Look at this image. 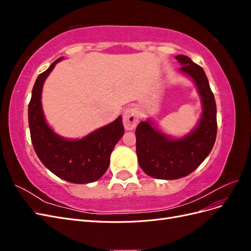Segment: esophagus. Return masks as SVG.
Here are the masks:
<instances>
[{
    "label": "esophagus",
    "mask_w": 251,
    "mask_h": 251,
    "mask_svg": "<svg viewBox=\"0 0 251 251\" xmlns=\"http://www.w3.org/2000/svg\"><path fill=\"white\" fill-rule=\"evenodd\" d=\"M140 113L137 108H128L124 113V126L126 130H133L137 126Z\"/></svg>",
    "instance_id": "1"
}]
</instances>
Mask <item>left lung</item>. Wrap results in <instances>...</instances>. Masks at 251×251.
<instances>
[{
	"mask_svg": "<svg viewBox=\"0 0 251 251\" xmlns=\"http://www.w3.org/2000/svg\"><path fill=\"white\" fill-rule=\"evenodd\" d=\"M176 59L180 70L191 76L202 97L200 123L182 139H171L153 127L151 121H141L136 127V153L140 168L157 179H179L193 173L208 156L217 136V107L214 93L202 67L186 55Z\"/></svg>",
	"mask_w": 251,
	"mask_h": 251,
	"instance_id": "left-lung-1",
	"label": "left lung"
}]
</instances>
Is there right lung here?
Wrapping results in <instances>:
<instances>
[{"label":"right lung","instance_id":"add662e5","mask_svg":"<svg viewBox=\"0 0 251 251\" xmlns=\"http://www.w3.org/2000/svg\"><path fill=\"white\" fill-rule=\"evenodd\" d=\"M60 59L53 62L35 80L28 105L30 137L37 157L49 171L71 183H90L108 170L112 151L124 135L123 118L119 116L79 140H67L54 134L45 121L41 94L44 80Z\"/></svg>","mask_w":251,"mask_h":251}]
</instances>
